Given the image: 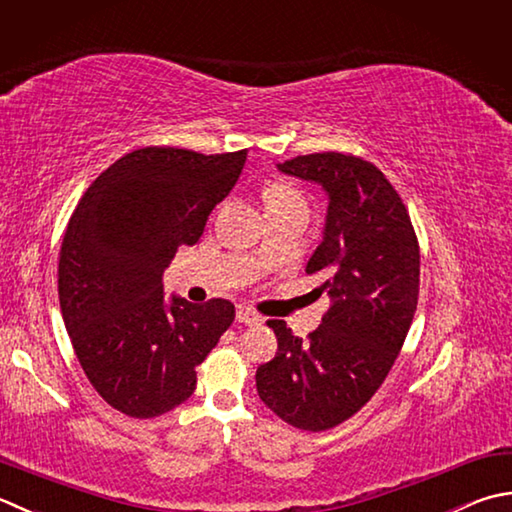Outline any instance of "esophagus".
Returning a JSON list of instances; mask_svg holds the SVG:
<instances>
[{
	"label": "esophagus",
	"mask_w": 512,
	"mask_h": 512,
	"mask_svg": "<svg viewBox=\"0 0 512 512\" xmlns=\"http://www.w3.org/2000/svg\"><path fill=\"white\" fill-rule=\"evenodd\" d=\"M237 322H242V324H246V326H262V322L264 319L259 317L255 310H250V308H237Z\"/></svg>",
	"instance_id": "esophagus-1"
}]
</instances>
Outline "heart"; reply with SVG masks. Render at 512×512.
<instances>
[{
  "mask_svg": "<svg viewBox=\"0 0 512 512\" xmlns=\"http://www.w3.org/2000/svg\"><path fill=\"white\" fill-rule=\"evenodd\" d=\"M288 206H306V199L299 190L286 184H275L266 190V208H288Z\"/></svg>",
  "mask_w": 512,
  "mask_h": 512,
  "instance_id": "b5f03b06",
  "label": "heart"
}]
</instances>
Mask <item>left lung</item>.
<instances>
[{"instance_id":"left-lung-1","label":"left lung","mask_w":512,"mask_h":512,"mask_svg":"<svg viewBox=\"0 0 512 512\" xmlns=\"http://www.w3.org/2000/svg\"><path fill=\"white\" fill-rule=\"evenodd\" d=\"M277 170L322 186V242L306 273H322L333 306L304 342L282 319L268 326L277 355L257 368L259 399L284 422L326 430L382 386L413 324L419 246L406 206L379 168L342 153L299 155Z\"/></svg>"}]
</instances>
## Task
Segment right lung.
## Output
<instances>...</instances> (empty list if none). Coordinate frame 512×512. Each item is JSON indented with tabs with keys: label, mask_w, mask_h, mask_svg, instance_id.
<instances>
[{
	"label": "right lung",
	"mask_w": 512,
	"mask_h": 512,
	"mask_svg": "<svg viewBox=\"0 0 512 512\" xmlns=\"http://www.w3.org/2000/svg\"><path fill=\"white\" fill-rule=\"evenodd\" d=\"M246 153L133 150L88 186L70 217L59 306L88 382L119 413L146 419L186 402L195 368L233 324L228 299H166L164 270L177 246L202 237Z\"/></svg>",
	"instance_id": "obj_1"
}]
</instances>
